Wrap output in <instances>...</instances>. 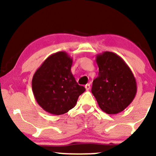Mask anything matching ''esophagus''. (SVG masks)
Returning <instances> with one entry per match:
<instances>
[{"instance_id":"esophagus-1","label":"esophagus","mask_w":156,"mask_h":156,"mask_svg":"<svg viewBox=\"0 0 156 156\" xmlns=\"http://www.w3.org/2000/svg\"><path fill=\"white\" fill-rule=\"evenodd\" d=\"M85 88H86V89H87V91L89 90V89H90V88H91V87H90V84H89V83H87V85L85 86Z\"/></svg>"}]
</instances>
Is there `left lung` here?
<instances>
[{
	"mask_svg": "<svg viewBox=\"0 0 156 156\" xmlns=\"http://www.w3.org/2000/svg\"><path fill=\"white\" fill-rule=\"evenodd\" d=\"M98 76L92 93L102 111L108 114L122 112L133 101L137 91L136 78L119 55L105 51L96 55Z\"/></svg>",
	"mask_w": 156,
	"mask_h": 156,
	"instance_id": "8db88e82",
	"label": "left lung"
}]
</instances>
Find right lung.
<instances>
[{
	"mask_svg": "<svg viewBox=\"0 0 156 156\" xmlns=\"http://www.w3.org/2000/svg\"><path fill=\"white\" fill-rule=\"evenodd\" d=\"M73 58L64 51L48 56L32 78V91L39 106L45 112L61 115L74 108L85 92L71 72Z\"/></svg>",
	"mask_w": 156,
	"mask_h": 156,
	"instance_id": "add662e5",
	"label": "right lung"
}]
</instances>
